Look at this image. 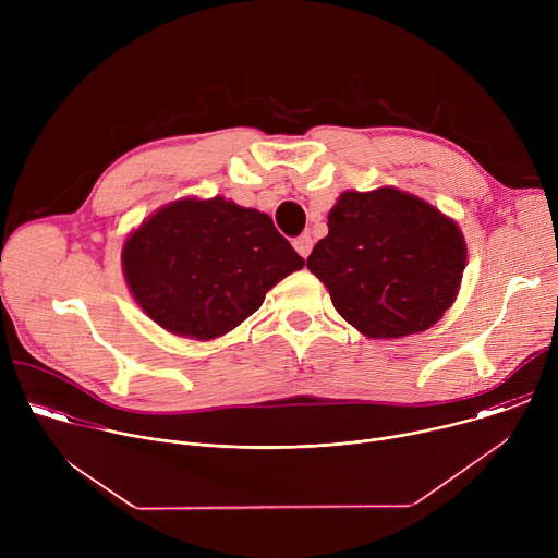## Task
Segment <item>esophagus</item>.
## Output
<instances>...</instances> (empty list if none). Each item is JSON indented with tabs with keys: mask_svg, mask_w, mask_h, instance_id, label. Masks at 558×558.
<instances>
[{
	"mask_svg": "<svg viewBox=\"0 0 558 558\" xmlns=\"http://www.w3.org/2000/svg\"><path fill=\"white\" fill-rule=\"evenodd\" d=\"M293 247H295V252L302 256V258H306L308 254H311V250H313V241H311V235H298L295 241H293Z\"/></svg>",
	"mask_w": 558,
	"mask_h": 558,
	"instance_id": "1",
	"label": "esophagus"
}]
</instances>
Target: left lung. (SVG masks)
Returning a JSON list of instances; mask_svg holds the SVG:
<instances>
[{
	"mask_svg": "<svg viewBox=\"0 0 558 558\" xmlns=\"http://www.w3.org/2000/svg\"><path fill=\"white\" fill-rule=\"evenodd\" d=\"M306 269L329 289L344 320L371 340L430 329L457 300L465 269L459 225L397 187L347 190Z\"/></svg>",
	"mask_w": 558,
	"mask_h": 558,
	"instance_id": "obj_1",
	"label": "left lung"
}]
</instances>
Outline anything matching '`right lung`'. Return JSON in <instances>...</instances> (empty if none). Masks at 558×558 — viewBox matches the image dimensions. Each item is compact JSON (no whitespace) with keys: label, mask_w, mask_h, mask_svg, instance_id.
Returning <instances> with one entry per match:
<instances>
[{"label":"right lung","mask_w":558,"mask_h":558,"mask_svg":"<svg viewBox=\"0 0 558 558\" xmlns=\"http://www.w3.org/2000/svg\"><path fill=\"white\" fill-rule=\"evenodd\" d=\"M121 267L149 320L207 342L245 323L304 260L267 214L222 196H185L125 238Z\"/></svg>","instance_id":"right-lung-1"}]
</instances>
